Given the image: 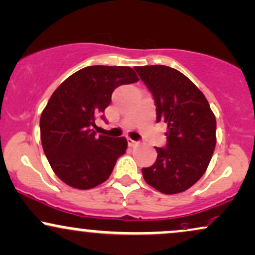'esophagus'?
I'll return each instance as SVG.
<instances>
[{
    "label": "esophagus",
    "mask_w": 255,
    "mask_h": 255,
    "mask_svg": "<svg viewBox=\"0 0 255 255\" xmlns=\"http://www.w3.org/2000/svg\"><path fill=\"white\" fill-rule=\"evenodd\" d=\"M127 141H128V145H129L130 147H134V146H136V145H137L136 141H134L133 139H130V137H128Z\"/></svg>",
    "instance_id": "esophagus-1"
}]
</instances>
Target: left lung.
I'll list each match as a JSON object with an SVG mask.
<instances>
[{
	"mask_svg": "<svg viewBox=\"0 0 255 255\" xmlns=\"http://www.w3.org/2000/svg\"><path fill=\"white\" fill-rule=\"evenodd\" d=\"M167 125V143L155 147L157 160L142 168L148 185L165 195L191 188L207 171L216 146V119L207 98L190 79L165 65L135 66Z\"/></svg>",
	"mask_w": 255,
	"mask_h": 255,
	"instance_id": "1",
	"label": "left lung"
}]
</instances>
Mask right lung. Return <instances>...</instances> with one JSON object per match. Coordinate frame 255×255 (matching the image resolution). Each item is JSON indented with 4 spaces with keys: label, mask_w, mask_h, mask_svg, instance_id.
Segmentation results:
<instances>
[{
    "label": "right lung",
    "mask_w": 255,
    "mask_h": 255,
    "mask_svg": "<svg viewBox=\"0 0 255 255\" xmlns=\"http://www.w3.org/2000/svg\"><path fill=\"white\" fill-rule=\"evenodd\" d=\"M139 81L129 66H87L52 94L40 118L42 148L59 179L75 189L100 185L127 149L126 137L96 136L95 120L104 119L116 88Z\"/></svg>",
    "instance_id": "add662e5"
}]
</instances>
